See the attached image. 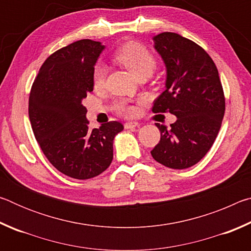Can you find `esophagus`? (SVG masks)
<instances>
[{"label": "esophagus", "instance_id": "34e87169", "mask_svg": "<svg viewBox=\"0 0 251 251\" xmlns=\"http://www.w3.org/2000/svg\"><path fill=\"white\" fill-rule=\"evenodd\" d=\"M136 126H138V123L137 122H127L124 124V127L126 129H131V128H135Z\"/></svg>", "mask_w": 251, "mask_h": 251}]
</instances>
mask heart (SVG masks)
<instances>
[{
  "label": "heart",
  "instance_id": "obj_1",
  "mask_svg": "<svg viewBox=\"0 0 251 251\" xmlns=\"http://www.w3.org/2000/svg\"><path fill=\"white\" fill-rule=\"evenodd\" d=\"M114 58L124 65L135 77L143 74L151 76L156 69L154 55L145 46L137 42H127L121 45L114 53ZM106 74H107V67L103 63H99L93 70V85L97 90L104 86ZM115 109L120 115L125 117H131L136 114V108L126 101L117 103Z\"/></svg>",
  "mask_w": 251,
  "mask_h": 251
}]
</instances>
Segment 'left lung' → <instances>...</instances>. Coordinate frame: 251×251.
<instances>
[{"instance_id":"left-lung-1","label":"left lung","mask_w":251,"mask_h":251,"mask_svg":"<svg viewBox=\"0 0 251 251\" xmlns=\"http://www.w3.org/2000/svg\"><path fill=\"white\" fill-rule=\"evenodd\" d=\"M154 48L166 66V90L154 100L152 112L177 117L171 128L156 123L160 141L151 151L173 169L194 166L214 144L225 114L218 70L202 48L177 33L154 36Z\"/></svg>"}]
</instances>
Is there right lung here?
Instances as JSON below:
<instances>
[{
    "label": "right lung",
    "mask_w": 251,
    "mask_h": 251,
    "mask_svg": "<svg viewBox=\"0 0 251 251\" xmlns=\"http://www.w3.org/2000/svg\"><path fill=\"white\" fill-rule=\"evenodd\" d=\"M100 42L80 40L46 58L32 85L28 116L37 143L50 163L64 175L90 179L108 168L113 141L124 129L108 122L91 130L82 104L93 91V70Z\"/></svg>",
    "instance_id": "add662e5"
}]
</instances>
